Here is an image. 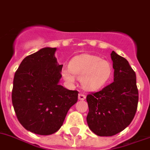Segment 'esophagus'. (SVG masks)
<instances>
[{
	"mask_svg": "<svg viewBox=\"0 0 150 150\" xmlns=\"http://www.w3.org/2000/svg\"><path fill=\"white\" fill-rule=\"evenodd\" d=\"M78 98H79V100H84V99L86 98V96L84 94L80 93L79 96H78Z\"/></svg>",
	"mask_w": 150,
	"mask_h": 150,
	"instance_id": "34e87169",
	"label": "esophagus"
}]
</instances>
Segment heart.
<instances>
[{
    "instance_id": "heart-1",
    "label": "heart",
    "mask_w": 150,
    "mask_h": 150,
    "mask_svg": "<svg viewBox=\"0 0 150 150\" xmlns=\"http://www.w3.org/2000/svg\"><path fill=\"white\" fill-rule=\"evenodd\" d=\"M61 74L68 83H74L76 76L81 80L84 89L96 91L104 87L111 80L112 66L98 56L83 54L74 57L70 63V68L64 67Z\"/></svg>"
}]
</instances>
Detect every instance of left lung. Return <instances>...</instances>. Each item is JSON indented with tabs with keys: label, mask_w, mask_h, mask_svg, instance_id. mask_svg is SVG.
I'll list each match as a JSON object with an SVG mask.
<instances>
[{
	"label": "left lung",
	"mask_w": 150,
	"mask_h": 150,
	"mask_svg": "<svg viewBox=\"0 0 150 150\" xmlns=\"http://www.w3.org/2000/svg\"><path fill=\"white\" fill-rule=\"evenodd\" d=\"M111 58L114 82L86 96L88 126L100 137L113 136L125 130L134 119L139 98L136 74L128 61L114 51Z\"/></svg>",
	"instance_id": "left-lung-1"
}]
</instances>
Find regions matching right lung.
Wrapping results in <instances>:
<instances>
[{"label":"right lung","mask_w":150,"mask_h":150,"mask_svg":"<svg viewBox=\"0 0 150 150\" xmlns=\"http://www.w3.org/2000/svg\"><path fill=\"white\" fill-rule=\"evenodd\" d=\"M56 50L47 47L25 57L13 78L12 103L18 121L39 135L57 132L78 99L77 91L59 85L63 64L57 63Z\"/></svg>","instance_id":"right-lung-1"}]
</instances>
